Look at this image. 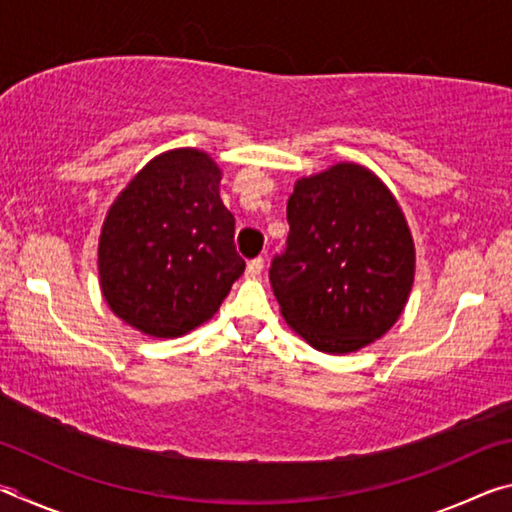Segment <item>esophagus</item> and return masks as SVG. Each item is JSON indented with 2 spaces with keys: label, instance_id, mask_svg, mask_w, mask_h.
I'll list each match as a JSON object with an SVG mask.
<instances>
[{
  "label": "esophagus",
  "instance_id": "34e87169",
  "mask_svg": "<svg viewBox=\"0 0 512 512\" xmlns=\"http://www.w3.org/2000/svg\"><path fill=\"white\" fill-rule=\"evenodd\" d=\"M264 271V259L257 257V259H250L248 266H246V277H250V280H255V277L262 275Z\"/></svg>",
  "mask_w": 512,
  "mask_h": 512
}]
</instances>
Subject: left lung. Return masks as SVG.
Listing matches in <instances>:
<instances>
[{
	"label": "left lung",
	"mask_w": 512,
	"mask_h": 512,
	"mask_svg": "<svg viewBox=\"0 0 512 512\" xmlns=\"http://www.w3.org/2000/svg\"><path fill=\"white\" fill-rule=\"evenodd\" d=\"M287 250L271 264L280 314L311 348H366L402 316L415 277V244L384 180L357 162L296 180Z\"/></svg>",
	"instance_id": "8db88e82"
}]
</instances>
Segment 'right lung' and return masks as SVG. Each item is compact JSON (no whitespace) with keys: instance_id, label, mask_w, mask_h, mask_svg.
<instances>
[{"instance_id":"right-lung-1","label":"right lung","mask_w":512,"mask_h":512,"mask_svg":"<svg viewBox=\"0 0 512 512\" xmlns=\"http://www.w3.org/2000/svg\"><path fill=\"white\" fill-rule=\"evenodd\" d=\"M210 153L171 149L135 173L103 219L99 284L112 314L176 339L219 311L246 262Z\"/></svg>"}]
</instances>
